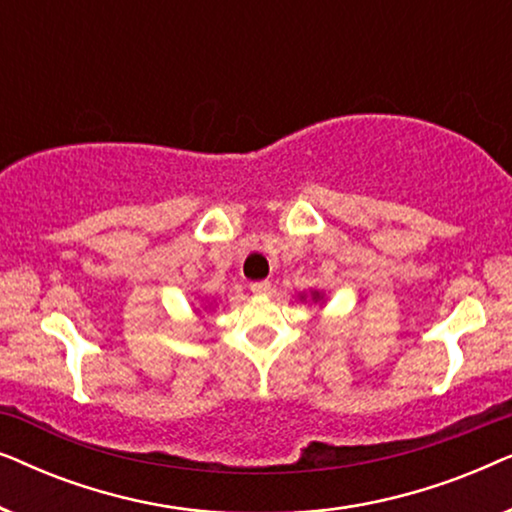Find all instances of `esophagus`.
I'll list each match as a JSON object with an SVG mask.
<instances>
[{
    "mask_svg": "<svg viewBox=\"0 0 512 512\" xmlns=\"http://www.w3.org/2000/svg\"><path fill=\"white\" fill-rule=\"evenodd\" d=\"M270 291V282L268 279H263V282H254L251 284V293H256V296H265V293Z\"/></svg>",
    "mask_w": 512,
    "mask_h": 512,
    "instance_id": "34e87169",
    "label": "esophagus"
}]
</instances>
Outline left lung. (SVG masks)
<instances>
[{
	"instance_id": "8db88e82",
	"label": "left lung",
	"mask_w": 512,
	"mask_h": 512,
	"mask_svg": "<svg viewBox=\"0 0 512 512\" xmlns=\"http://www.w3.org/2000/svg\"><path fill=\"white\" fill-rule=\"evenodd\" d=\"M300 298H303V296H300ZM321 298H324V296H321L319 291H312V300H314V303H317V300H321Z\"/></svg>"
}]
</instances>
